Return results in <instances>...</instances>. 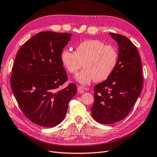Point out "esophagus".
<instances>
[{
	"mask_svg": "<svg viewBox=\"0 0 157 157\" xmlns=\"http://www.w3.org/2000/svg\"><path fill=\"white\" fill-rule=\"evenodd\" d=\"M77 90H78V92L80 94H82V93L84 92V88L81 86H78L77 88Z\"/></svg>",
	"mask_w": 157,
	"mask_h": 157,
	"instance_id": "esophagus-1",
	"label": "esophagus"
}]
</instances>
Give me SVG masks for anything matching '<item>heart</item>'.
I'll return each instance as SVG.
<instances>
[{"instance_id":"obj_1","label":"heart","mask_w":157,"mask_h":157,"mask_svg":"<svg viewBox=\"0 0 157 157\" xmlns=\"http://www.w3.org/2000/svg\"><path fill=\"white\" fill-rule=\"evenodd\" d=\"M61 61L70 73L75 74L84 68L75 77L82 85H86L95 80L101 82L107 79L118 62V52L115 47L106 45L98 40H84L75 47V52L63 49L61 52Z\"/></svg>"}]
</instances>
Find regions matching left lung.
Segmentation results:
<instances>
[{"instance_id":"1","label":"left lung","mask_w":157,"mask_h":157,"mask_svg":"<svg viewBox=\"0 0 157 157\" xmlns=\"http://www.w3.org/2000/svg\"><path fill=\"white\" fill-rule=\"evenodd\" d=\"M109 35L118 46L115 69L105 81L94 87L91 114L101 124H113L124 118L134 106L143 86L142 66L136 47L127 37Z\"/></svg>"}]
</instances>
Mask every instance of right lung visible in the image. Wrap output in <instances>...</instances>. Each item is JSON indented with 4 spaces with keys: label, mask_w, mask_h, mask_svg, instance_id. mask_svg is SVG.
Listing matches in <instances>:
<instances>
[{
    "label": "right lung",
    "mask_w": 157,
    "mask_h": 157,
    "mask_svg": "<svg viewBox=\"0 0 157 157\" xmlns=\"http://www.w3.org/2000/svg\"><path fill=\"white\" fill-rule=\"evenodd\" d=\"M72 34L53 31L37 33L19 50L12 67L10 84L19 106L32 122L54 127L62 121L69 102L77 93L67 80L61 52Z\"/></svg>",
    "instance_id": "add662e5"
}]
</instances>
